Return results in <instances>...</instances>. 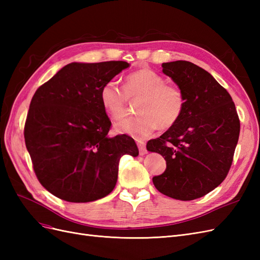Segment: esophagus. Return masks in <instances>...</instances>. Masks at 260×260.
<instances>
[{"instance_id":"1","label":"esophagus","mask_w":260,"mask_h":260,"mask_svg":"<svg viewBox=\"0 0 260 260\" xmlns=\"http://www.w3.org/2000/svg\"><path fill=\"white\" fill-rule=\"evenodd\" d=\"M138 146H139V151H140V155L143 156L147 153L146 147H145V143L143 141H138Z\"/></svg>"}]
</instances>
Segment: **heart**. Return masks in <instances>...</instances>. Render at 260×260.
<instances>
[{
    "label": "heart",
    "mask_w": 260,
    "mask_h": 260,
    "mask_svg": "<svg viewBox=\"0 0 260 260\" xmlns=\"http://www.w3.org/2000/svg\"><path fill=\"white\" fill-rule=\"evenodd\" d=\"M137 103L139 115L115 124L121 135L143 139L154 133L160 125L170 128L183 113L184 98L181 90L167 84L166 79L152 69H142L125 78L123 90L116 82L109 81L100 92V100L105 112L113 119L119 120L127 113L128 99Z\"/></svg>",
    "instance_id": "b5f03b06"
}]
</instances>
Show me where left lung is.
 Masks as SVG:
<instances>
[{
  "mask_svg": "<svg viewBox=\"0 0 260 260\" xmlns=\"http://www.w3.org/2000/svg\"><path fill=\"white\" fill-rule=\"evenodd\" d=\"M161 67L182 92L184 108L176 124L147 142V151L167 165L153 183L171 199L192 201L225 179L239 141V116L230 94L205 69L186 60Z\"/></svg>",
  "mask_w": 260,
  "mask_h": 260,
  "instance_id": "1",
  "label": "left lung"
}]
</instances>
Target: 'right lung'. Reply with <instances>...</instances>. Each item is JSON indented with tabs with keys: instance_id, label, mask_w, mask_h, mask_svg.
Listing matches in <instances>:
<instances>
[{
	"instance_id": "add662e5",
	"label": "right lung",
	"mask_w": 260,
	"mask_h": 260,
	"mask_svg": "<svg viewBox=\"0 0 260 260\" xmlns=\"http://www.w3.org/2000/svg\"><path fill=\"white\" fill-rule=\"evenodd\" d=\"M129 66L121 60L70 62L36 91L23 135L39 181L56 198H105L117 183L120 157L139 155L129 136L108 137L112 122L100 100L103 85Z\"/></svg>"
}]
</instances>
